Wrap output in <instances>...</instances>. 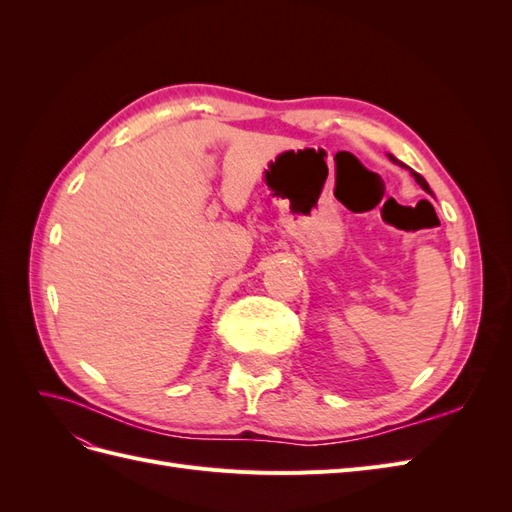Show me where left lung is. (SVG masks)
I'll use <instances>...</instances> for the list:
<instances>
[{
  "mask_svg": "<svg viewBox=\"0 0 512 512\" xmlns=\"http://www.w3.org/2000/svg\"><path fill=\"white\" fill-rule=\"evenodd\" d=\"M389 160H391V162H395V164H401V162H399V160H397L395 156H391V153H389ZM401 166H406V164H401ZM406 168H408V166H406ZM408 170H410V173H412V177L416 179V183H418V185H421V188H423L425 192H429V194H431V190H429V183H427V181H425V179H423L421 175H418V173H414V170H412V168H408Z\"/></svg>",
  "mask_w": 512,
  "mask_h": 512,
  "instance_id": "8db88e82",
  "label": "left lung"
}]
</instances>
